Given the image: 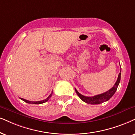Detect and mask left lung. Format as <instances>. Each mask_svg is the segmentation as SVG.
<instances>
[{"instance_id": "obj_1", "label": "left lung", "mask_w": 135, "mask_h": 135, "mask_svg": "<svg viewBox=\"0 0 135 135\" xmlns=\"http://www.w3.org/2000/svg\"><path fill=\"white\" fill-rule=\"evenodd\" d=\"M121 79V70L120 73H119L118 76L117 80L116 83L114 85V86L111 89L108 90L107 91L105 92V93H102V94L95 95L93 97H85L84 95L80 94L77 90L75 88V91L78 96L80 97L82 101H83L85 103L88 104H91V105H98V104H100L103 103V102L108 101L110 99L113 97V95L115 94V93L117 91L118 86L119 83L120 82Z\"/></svg>"}]
</instances>
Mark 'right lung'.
Listing matches in <instances>:
<instances>
[{"label":"right lung","instance_id":"1","mask_svg":"<svg viewBox=\"0 0 135 135\" xmlns=\"http://www.w3.org/2000/svg\"><path fill=\"white\" fill-rule=\"evenodd\" d=\"M52 93L53 91H52V93L49 95V97H47V98L45 99V100H42V101H38V102H32V101H28V100H25V99H23V98H20V99H21L22 100H23V101H24L25 102H26V103H30V104H36V105H38V104H42V103H45V102H47L48 100H49V98H50L51 96H52Z\"/></svg>","mask_w":135,"mask_h":135}]
</instances>
